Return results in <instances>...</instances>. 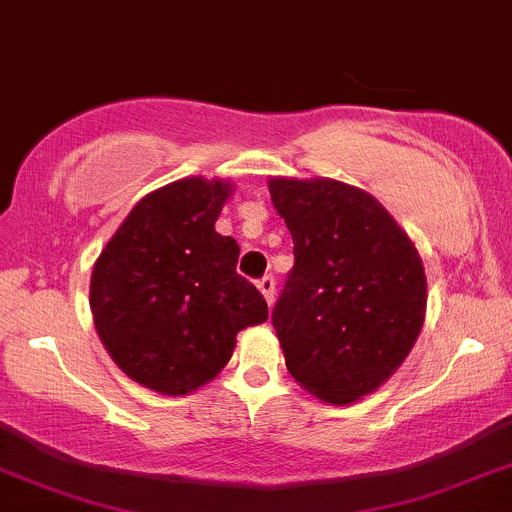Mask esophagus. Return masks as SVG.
<instances>
[{"label": "esophagus", "instance_id": "34e87169", "mask_svg": "<svg viewBox=\"0 0 512 512\" xmlns=\"http://www.w3.org/2000/svg\"><path fill=\"white\" fill-rule=\"evenodd\" d=\"M258 290H261L268 305H273V300H276V278L263 276L261 280H258Z\"/></svg>", "mask_w": 512, "mask_h": 512}]
</instances>
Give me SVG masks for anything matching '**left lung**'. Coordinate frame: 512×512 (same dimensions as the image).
I'll return each instance as SVG.
<instances>
[{
	"label": "left lung",
	"mask_w": 512,
	"mask_h": 512,
	"mask_svg": "<svg viewBox=\"0 0 512 512\" xmlns=\"http://www.w3.org/2000/svg\"><path fill=\"white\" fill-rule=\"evenodd\" d=\"M268 190L295 244L273 307L285 366L324 403H356L417 342L427 310L422 258L366 190L332 178H271Z\"/></svg>",
	"instance_id": "1"
}]
</instances>
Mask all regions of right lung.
I'll return each mask as SVG.
<instances>
[{"mask_svg": "<svg viewBox=\"0 0 512 512\" xmlns=\"http://www.w3.org/2000/svg\"><path fill=\"white\" fill-rule=\"evenodd\" d=\"M232 183L183 178L148 192L102 249L90 307L104 349L129 378L188 395L232 359L236 334L268 320L236 273L239 244L214 232Z\"/></svg>", "mask_w": 512, "mask_h": 512, "instance_id": "right-lung-1", "label": "right lung"}]
</instances>
